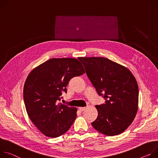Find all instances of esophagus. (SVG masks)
Here are the masks:
<instances>
[{
	"instance_id": "obj_1",
	"label": "esophagus",
	"mask_w": 158,
	"mask_h": 158,
	"mask_svg": "<svg viewBox=\"0 0 158 158\" xmlns=\"http://www.w3.org/2000/svg\"><path fill=\"white\" fill-rule=\"evenodd\" d=\"M85 109H86V107H79V110H80L81 112L84 111Z\"/></svg>"
}]
</instances>
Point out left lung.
<instances>
[{"instance_id": "left-lung-1", "label": "left lung", "mask_w": 158, "mask_h": 158, "mask_svg": "<svg viewBox=\"0 0 158 158\" xmlns=\"http://www.w3.org/2000/svg\"><path fill=\"white\" fill-rule=\"evenodd\" d=\"M87 77L105 103L95 106L97 119L92 125L109 136L123 132L132 124L138 109L137 81L126 67L103 57H79Z\"/></svg>"}]
</instances>
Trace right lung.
<instances>
[{
    "mask_svg": "<svg viewBox=\"0 0 158 158\" xmlns=\"http://www.w3.org/2000/svg\"><path fill=\"white\" fill-rule=\"evenodd\" d=\"M80 61L72 58H51L35 68L25 81L23 97L27 115L46 136L64 134L77 117V108L59 103L72 78L85 73Z\"/></svg>",
    "mask_w": 158,
    "mask_h": 158,
    "instance_id": "right-lung-1",
    "label": "right lung"
}]
</instances>
